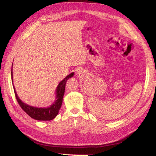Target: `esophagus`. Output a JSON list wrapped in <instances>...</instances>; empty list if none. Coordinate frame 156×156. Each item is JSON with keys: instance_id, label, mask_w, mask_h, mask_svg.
<instances>
[{"instance_id": "1", "label": "esophagus", "mask_w": 156, "mask_h": 156, "mask_svg": "<svg viewBox=\"0 0 156 156\" xmlns=\"http://www.w3.org/2000/svg\"><path fill=\"white\" fill-rule=\"evenodd\" d=\"M76 74L78 76V77H82V76H83V72L81 69H78V70H76Z\"/></svg>"}]
</instances>
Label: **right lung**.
<instances>
[{
	"mask_svg": "<svg viewBox=\"0 0 156 156\" xmlns=\"http://www.w3.org/2000/svg\"><path fill=\"white\" fill-rule=\"evenodd\" d=\"M13 66V64H12ZM12 80L13 82V73L12 70ZM74 73H70L69 75H68L67 77H65L63 80L60 82L58 84V85L57 87L56 94V101H55L53 105H50V107L47 108H38L35 107H31L28 105L27 104H25L24 102L21 101L20 99L18 98L16 92L15 91L14 87V94L16 100L18 102V104L22 108V109L24 112L27 113V114L30 116L31 118H34V119L37 120H51L56 117L58 113L59 110L61 107V105L62 103V98L65 94V89L66 83L69 78L73 77Z\"/></svg>",
	"mask_w": 156,
	"mask_h": 156,
	"instance_id": "obj_1",
	"label": "right lung"
}]
</instances>
